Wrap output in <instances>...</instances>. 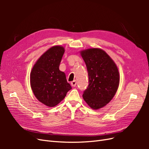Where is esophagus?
Returning <instances> with one entry per match:
<instances>
[{
  "label": "esophagus",
  "instance_id": "esophagus-1",
  "mask_svg": "<svg viewBox=\"0 0 149 149\" xmlns=\"http://www.w3.org/2000/svg\"><path fill=\"white\" fill-rule=\"evenodd\" d=\"M71 85L73 87L76 86V80H74V81H71Z\"/></svg>",
  "mask_w": 149,
  "mask_h": 149
}]
</instances>
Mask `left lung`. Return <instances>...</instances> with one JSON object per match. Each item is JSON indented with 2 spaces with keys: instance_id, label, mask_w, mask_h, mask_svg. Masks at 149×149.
<instances>
[{
  "instance_id": "8db88e82",
  "label": "left lung",
  "mask_w": 149,
  "mask_h": 149,
  "mask_svg": "<svg viewBox=\"0 0 149 149\" xmlns=\"http://www.w3.org/2000/svg\"><path fill=\"white\" fill-rule=\"evenodd\" d=\"M86 65L89 85L83 94L84 100L93 109L106 106L116 94L120 76L113 60L100 48H88L80 52Z\"/></svg>"
}]
</instances>
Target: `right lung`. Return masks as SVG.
<instances>
[{"instance_id":"right-lung-1","label":"right lung","mask_w":149,"mask_h":149,"mask_svg":"<svg viewBox=\"0 0 149 149\" xmlns=\"http://www.w3.org/2000/svg\"><path fill=\"white\" fill-rule=\"evenodd\" d=\"M65 48L60 45L49 48L33 65L30 73L31 88L36 98L48 107H54L71 89L64 72L59 70Z\"/></svg>"}]
</instances>
